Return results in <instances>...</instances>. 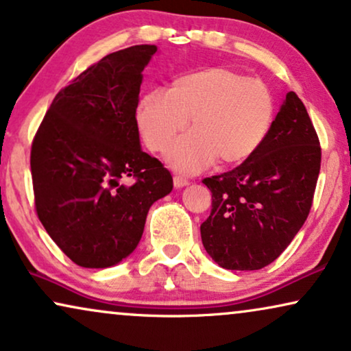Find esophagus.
<instances>
[{
    "mask_svg": "<svg viewBox=\"0 0 351 351\" xmlns=\"http://www.w3.org/2000/svg\"><path fill=\"white\" fill-rule=\"evenodd\" d=\"M174 186L176 189H182V186H186L190 184L189 182V179H185V177H182V176H174Z\"/></svg>",
    "mask_w": 351,
    "mask_h": 351,
    "instance_id": "esophagus-1",
    "label": "esophagus"
}]
</instances>
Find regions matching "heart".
<instances>
[{"label":"heart","instance_id":"1","mask_svg":"<svg viewBox=\"0 0 351 351\" xmlns=\"http://www.w3.org/2000/svg\"><path fill=\"white\" fill-rule=\"evenodd\" d=\"M167 152L176 171L199 172L219 158L224 165L247 161L265 143L274 119V98L265 82L215 67L182 75L167 92L153 90L136 109V125L149 152Z\"/></svg>","mask_w":351,"mask_h":351}]
</instances>
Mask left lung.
Wrapping results in <instances>:
<instances>
[{"instance_id":"8db88e82","label":"left lung","mask_w":351,"mask_h":351,"mask_svg":"<svg viewBox=\"0 0 351 351\" xmlns=\"http://www.w3.org/2000/svg\"><path fill=\"white\" fill-rule=\"evenodd\" d=\"M321 169V145L306 108L289 92L256 153L203 179L211 215L202 242L224 269L256 271L280 256L306 221Z\"/></svg>"}]
</instances>
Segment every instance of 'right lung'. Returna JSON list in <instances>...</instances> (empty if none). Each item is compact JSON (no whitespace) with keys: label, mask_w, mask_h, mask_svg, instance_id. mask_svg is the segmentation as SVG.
<instances>
[{"label":"right lung","mask_w":351,"mask_h":351,"mask_svg":"<svg viewBox=\"0 0 351 351\" xmlns=\"http://www.w3.org/2000/svg\"><path fill=\"white\" fill-rule=\"evenodd\" d=\"M154 45L111 53L54 97L30 152L36 216L82 267L114 266L142 239L171 172L140 148L135 111ZM130 180V182H127Z\"/></svg>","instance_id":"right-lung-1"}]
</instances>
